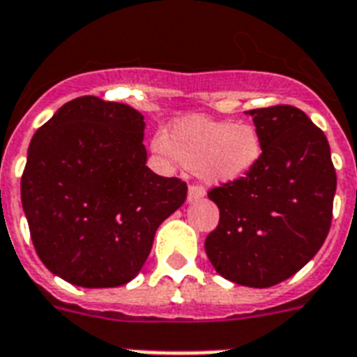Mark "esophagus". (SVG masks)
Returning a JSON list of instances; mask_svg holds the SVG:
<instances>
[{
    "label": "esophagus",
    "instance_id": "esophagus-1",
    "mask_svg": "<svg viewBox=\"0 0 357 357\" xmlns=\"http://www.w3.org/2000/svg\"><path fill=\"white\" fill-rule=\"evenodd\" d=\"M205 196V188L199 187V185H192V187H188V194H187V202L194 203L197 199H202Z\"/></svg>",
    "mask_w": 357,
    "mask_h": 357
}]
</instances>
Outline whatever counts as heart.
I'll return each mask as SVG.
<instances>
[{"label": "heart", "instance_id": "heart-1", "mask_svg": "<svg viewBox=\"0 0 357 357\" xmlns=\"http://www.w3.org/2000/svg\"><path fill=\"white\" fill-rule=\"evenodd\" d=\"M152 152L165 161H178L206 183H232L252 172L263 143L250 123L190 116L174 123L167 137L155 136Z\"/></svg>", "mask_w": 357, "mask_h": 357}]
</instances>
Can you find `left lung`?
Returning a JSON list of instances; mask_svg holds the SVG:
<instances>
[{
  "label": "left lung",
  "mask_w": 357,
  "mask_h": 357,
  "mask_svg": "<svg viewBox=\"0 0 357 357\" xmlns=\"http://www.w3.org/2000/svg\"><path fill=\"white\" fill-rule=\"evenodd\" d=\"M261 136V160L245 178L212 188L220 223L205 252L225 280L266 289L301 271L331 230L336 170L331 146L303 110H248Z\"/></svg>",
  "instance_id": "left-lung-1"
}]
</instances>
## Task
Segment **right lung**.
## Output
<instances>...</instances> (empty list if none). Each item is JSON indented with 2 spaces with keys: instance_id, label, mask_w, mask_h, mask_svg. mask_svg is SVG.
<instances>
[{
  "instance_id": "obj_1",
  "label": "right lung",
  "mask_w": 357,
  "mask_h": 357,
  "mask_svg": "<svg viewBox=\"0 0 357 357\" xmlns=\"http://www.w3.org/2000/svg\"><path fill=\"white\" fill-rule=\"evenodd\" d=\"M143 114L82 96L32 137L21 203L36 252L52 274L85 289L134 280L158 227L187 199V185L146 167Z\"/></svg>"
}]
</instances>
